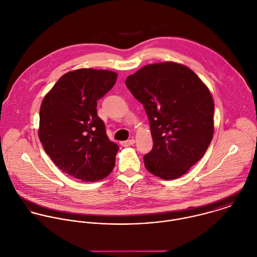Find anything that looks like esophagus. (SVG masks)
<instances>
[{
    "instance_id": "34e87169",
    "label": "esophagus",
    "mask_w": 257,
    "mask_h": 257,
    "mask_svg": "<svg viewBox=\"0 0 257 257\" xmlns=\"http://www.w3.org/2000/svg\"><path fill=\"white\" fill-rule=\"evenodd\" d=\"M135 143H136V140L132 139V140H127V141H123V142H121V143H120V145H121L122 147H128V146L134 145Z\"/></svg>"
}]
</instances>
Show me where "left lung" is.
<instances>
[{
  "label": "left lung",
  "instance_id": "1",
  "mask_svg": "<svg viewBox=\"0 0 257 257\" xmlns=\"http://www.w3.org/2000/svg\"><path fill=\"white\" fill-rule=\"evenodd\" d=\"M125 85L144 105L154 146L144 157L147 170L164 179L188 172L207 151L214 133V101L187 66L162 62L144 66Z\"/></svg>",
  "mask_w": 257,
  "mask_h": 257
}]
</instances>
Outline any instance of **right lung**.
<instances>
[{"label": "right lung", "mask_w": 257, "mask_h": 257, "mask_svg": "<svg viewBox=\"0 0 257 257\" xmlns=\"http://www.w3.org/2000/svg\"><path fill=\"white\" fill-rule=\"evenodd\" d=\"M109 70L77 69L64 74L44 97L39 139L54 164L83 182L105 178L115 165L118 146L97 115V100L115 84Z\"/></svg>", "instance_id": "add662e5"}]
</instances>
